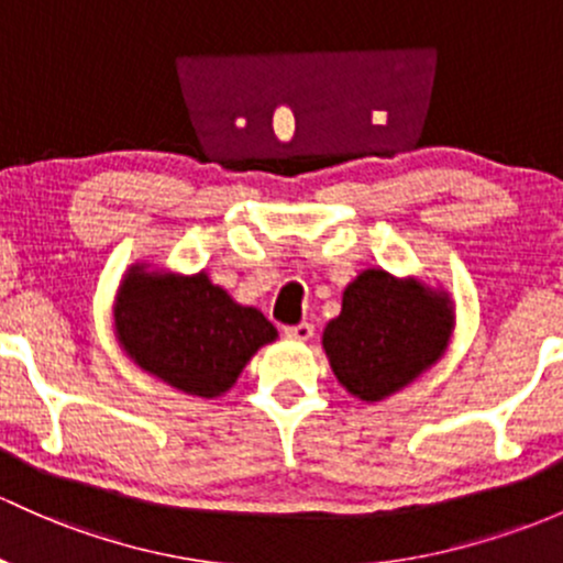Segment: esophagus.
Masks as SVG:
<instances>
[{"label": "esophagus", "mask_w": 563, "mask_h": 563, "mask_svg": "<svg viewBox=\"0 0 563 563\" xmlns=\"http://www.w3.org/2000/svg\"><path fill=\"white\" fill-rule=\"evenodd\" d=\"M284 335L292 338V341H308V338L313 335V324H308V322L289 324V328H284Z\"/></svg>", "instance_id": "34e87169"}]
</instances>
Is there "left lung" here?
<instances>
[{
    "mask_svg": "<svg viewBox=\"0 0 563 563\" xmlns=\"http://www.w3.org/2000/svg\"><path fill=\"white\" fill-rule=\"evenodd\" d=\"M453 332L449 292L380 268L343 289V306L322 332L335 378L365 402L386 400L445 354Z\"/></svg>",
    "mask_w": 563,
    "mask_h": 563,
    "instance_id": "8db88e82",
    "label": "left lung"
}]
</instances>
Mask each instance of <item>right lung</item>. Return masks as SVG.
Listing matches in <instances>:
<instances>
[{"label": "right lung", "mask_w": 563, "mask_h": 563, "mask_svg": "<svg viewBox=\"0 0 563 563\" xmlns=\"http://www.w3.org/2000/svg\"><path fill=\"white\" fill-rule=\"evenodd\" d=\"M114 335L142 371L209 400L225 395L257 349L279 332L203 271L179 276L131 265L114 298Z\"/></svg>", "instance_id": "right-lung-1"}]
</instances>
